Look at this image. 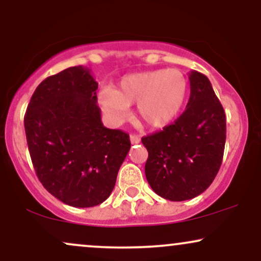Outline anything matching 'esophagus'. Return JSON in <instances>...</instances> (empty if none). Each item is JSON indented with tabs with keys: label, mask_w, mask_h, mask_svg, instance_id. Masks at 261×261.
I'll return each instance as SVG.
<instances>
[{
	"label": "esophagus",
	"mask_w": 261,
	"mask_h": 261,
	"mask_svg": "<svg viewBox=\"0 0 261 261\" xmlns=\"http://www.w3.org/2000/svg\"><path fill=\"white\" fill-rule=\"evenodd\" d=\"M130 141H131V143H133V145H136V143L141 142V137L137 136V135H131Z\"/></svg>",
	"instance_id": "esophagus-1"
}]
</instances>
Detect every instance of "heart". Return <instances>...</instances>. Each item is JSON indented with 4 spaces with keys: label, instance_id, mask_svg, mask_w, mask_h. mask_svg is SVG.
Returning <instances> with one entry per match:
<instances>
[{
    "label": "heart",
    "instance_id": "1",
    "mask_svg": "<svg viewBox=\"0 0 261 261\" xmlns=\"http://www.w3.org/2000/svg\"><path fill=\"white\" fill-rule=\"evenodd\" d=\"M188 95V81L179 70H155L127 74L115 89L103 88L98 101L113 122L126 118L128 107L136 106L141 121L162 128L178 118Z\"/></svg>",
    "mask_w": 261,
    "mask_h": 261
}]
</instances>
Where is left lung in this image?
<instances>
[{
	"label": "left lung",
	"mask_w": 261,
	"mask_h": 261,
	"mask_svg": "<svg viewBox=\"0 0 261 261\" xmlns=\"http://www.w3.org/2000/svg\"><path fill=\"white\" fill-rule=\"evenodd\" d=\"M189 81L185 112L160 133L142 137L148 184L170 201L194 199L211 185L226 143V114L211 82L197 71L189 73Z\"/></svg>",
	"instance_id": "1"
}]
</instances>
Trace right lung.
I'll return each mask as SVG.
<instances>
[{
	"mask_svg": "<svg viewBox=\"0 0 261 261\" xmlns=\"http://www.w3.org/2000/svg\"><path fill=\"white\" fill-rule=\"evenodd\" d=\"M97 89L89 68L68 67L37 87L24 116L39 180L73 207L106 201L131 147L126 133L101 122Z\"/></svg>",
	"mask_w": 261,
	"mask_h": 261,
	"instance_id": "1",
	"label": "right lung"
}]
</instances>
